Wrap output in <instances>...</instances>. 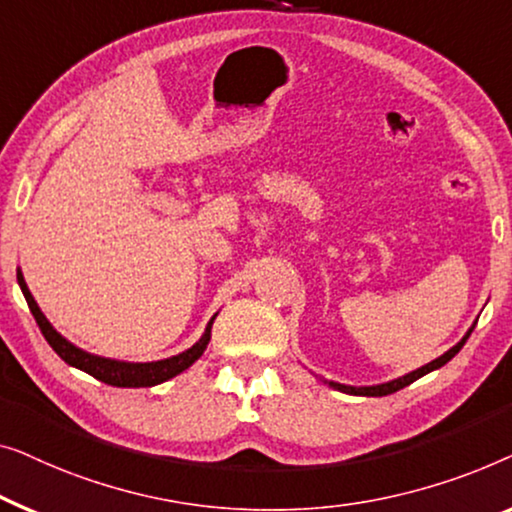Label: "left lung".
I'll return each instance as SVG.
<instances>
[{
  "label": "left lung",
  "mask_w": 512,
  "mask_h": 512,
  "mask_svg": "<svg viewBox=\"0 0 512 512\" xmlns=\"http://www.w3.org/2000/svg\"><path fill=\"white\" fill-rule=\"evenodd\" d=\"M473 327L475 325H471V329L466 331V334L462 336V341L459 343H455L452 345V348L448 350V352H443L441 357H436L434 362H429V364H424V366H420V369H415V371H410V373H406V376H401V378H394V380H387V383H380V385H362V387H355V385H343V383H334V380H325L322 378V383L325 385H329V387H334V390H338V392H343V394H355V397H387V394H392V392H399V390H403V387L406 385H410V383H415L417 378H422V376H427V373H431V371H436V369H441L443 364H448L452 357L457 355L459 350H462V345L466 343V338L471 336V331H473Z\"/></svg>",
  "instance_id": "1"
}]
</instances>
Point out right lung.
<instances>
[{
  "mask_svg": "<svg viewBox=\"0 0 512 512\" xmlns=\"http://www.w3.org/2000/svg\"><path fill=\"white\" fill-rule=\"evenodd\" d=\"M18 285H20V290H23L27 306H30L34 320H37L41 334L48 341L50 348H53L69 366L90 373L92 378L102 380V383L113 385V387H153V385L167 383V380L178 376V373L190 369V366L197 362L201 355H204L206 345H208V341H211L213 320H215V315H218L215 313L213 318L208 320L204 334H201V338L192 345V348L178 352V355H174V357L157 359V362H122V359L92 355V352L78 348V345L67 341L60 331L50 325V320L46 318V315H43V311L39 308L37 301H34L30 287H27L25 276L20 269H18Z\"/></svg>",
  "mask_w": 512,
  "mask_h": 512,
  "instance_id": "obj_1",
  "label": "right lung"
}]
</instances>
